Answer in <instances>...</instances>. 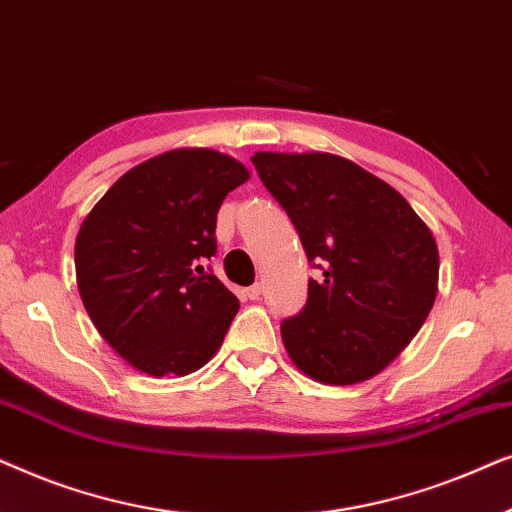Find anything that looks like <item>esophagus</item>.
<instances>
[{
	"instance_id": "obj_1",
	"label": "esophagus",
	"mask_w": 512,
	"mask_h": 512,
	"mask_svg": "<svg viewBox=\"0 0 512 512\" xmlns=\"http://www.w3.org/2000/svg\"><path fill=\"white\" fill-rule=\"evenodd\" d=\"M261 296H263V284H254V286H249V289H247L249 300H258Z\"/></svg>"
}]
</instances>
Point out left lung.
<instances>
[{
    "mask_svg": "<svg viewBox=\"0 0 512 512\" xmlns=\"http://www.w3.org/2000/svg\"><path fill=\"white\" fill-rule=\"evenodd\" d=\"M310 261L307 305L282 324L300 373L331 387L382 373L415 338L438 293V244L410 202L335 153H254Z\"/></svg>",
    "mask_w": 512,
    "mask_h": 512,
    "instance_id": "obj_1",
    "label": "left lung"
}]
</instances>
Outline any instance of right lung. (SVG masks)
<instances>
[{
  "label": "right lung",
  "instance_id": "right-lung-1",
  "mask_svg": "<svg viewBox=\"0 0 512 512\" xmlns=\"http://www.w3.org/2000/svg\"><path fill=\"white\" fill-rule=\"evenodd\" d=\"M249 177L226 153L172 149L125 172L83 219L79 296L139 373L184 377L219 352L240 300L200 263L216 251L221 202Z\"/></svg>",
  "mask_w": 512,
  "mask_h": 512
}]
</instances>
